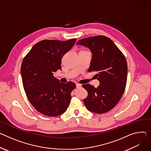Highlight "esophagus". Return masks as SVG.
Returning <instances> with one entry per match:
<instances>
[{"label":"esophagus","instance_id":"esophagus-1","mask_svg":"<svg viewBox=\"0 0 151 151\" xmlns=\"http://www.w3.org/2000/svg\"><path fill=\"white\" fill-rule=\"evenodd\" d=\"M76 88H79L82 87V86L81 84H76Z\"/></svg>","mask_w":151,"mask_h":151}]
</instances>
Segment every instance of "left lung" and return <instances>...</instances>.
Segmentation results:
<instances>
[{
	"mask_svg": "<svg viewBox=\"0 0 151 151\" xmlns=\"http://www.w3.org/2000/svg\"><path fill=\"white\" fill-rule=\"evenodd\" d=\"M76 45L90 49L92 58L88 72H96L100 85L95 88L90 84L83 85L88 92L84 99L90 111L102 114L112 109L124 93L128 66L124 55L105 36L98 35L78 40Z\"/></svg>",
	"mask_w": 151,
	"mask_h": 151,
	"instance_id": "left-lung-1",
	"label": "left lung"
}]
</instances>
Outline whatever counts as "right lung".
<instances>
[{"label": "right lung", "instance_id": "1", "mask_svg": "<svg viewBox=\"0 0 151 151\" xmlns=\"http://www.w3.org/2000/svg\"><path fill=\"white\" fill-rule=\"evenodd\" d=\"M76 41L75 38L40 41L22 61L21 75L27 98L36 110L45 116H58L64 113L70 104L75 84L61 83L53 75L61 70V59Z\"/></svg>", "mask_w": 151, "mask_h": 151}]
</instances>
